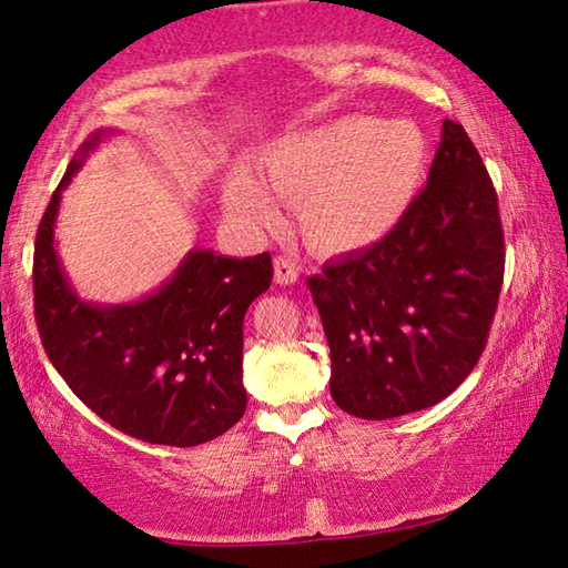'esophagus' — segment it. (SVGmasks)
<instances>
[{
  "mask_svg": "<svg viewBox=\"0 0 568 568\" xmlns=\"http://www.w3.org/2000/svg\"><path fill=\"white\" fill-rule=\"evenodd\" d=\"M297 271H301V267H297V263L293 261V257H287V255H277L275 257V283L277 285L295 283L297 281Z\"/></svg>",
  "mask_w": 568,
  "mask_h": 568,
  "instance_id": "esophagus-1",
  "label": "esophagus"
}]
</instances>
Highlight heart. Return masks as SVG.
<instances>
[{
	"mask_svg": "<svg viewBox=\"0 0 568 568\" xmlns=\"http://www.w3.org/2000/svg\"><path fill=\"white\" fill-rule=\"evenodd\" d=\"M426 138L406 120L345 114L287 134L261 160L267 187L297 203L305 237L323 250H358L396 227L426 172ZM225 207L240 223L267 230L281 210L250 172L225 182Z\"/></svg>",
	"mask_w": 568,
	"mask_h": 568,
	"instance_id": "obj_1",
	"label": "heart"
}]
</instances>
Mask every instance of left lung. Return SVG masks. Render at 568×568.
Returning a JSON list of instances; mask_svg holds the SVG:
<instances>
[{
	"instance_id": "8db88e82",
	"label": "left lung",
	"mask_w": 568,
	"mask_h": 568,
	"mask_svg": "<svg viewBox=\"0 0 568 568\" xmlns=\"http://www.w3.org/2000/svg\"><path fill=\"white\" fill-rule=\"evenodd\" d=\"M498 197L446 120L428 182L378 243L307 277L331 345V396L365 420L436 406L486 348L504 283Z\"/></svg>"
}]
</instances>
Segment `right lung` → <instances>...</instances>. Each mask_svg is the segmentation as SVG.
Wrapping results in <instances>:
<instances>
[{"label": "right lung", "mask_w": 568, "mask_h": 568, "mask_svg": "<svg viewBox=\"0 0 568 568\" xmlns=\"http://www.w3.org/2000/svg\"><path fill=\"white\" fill-rule=\"evenodd\" d=\"M108 130L84 140L47 205L34 243V321L57 373L122 434L200 446L243 418V321L273 281L271 255L192 250L158 293L124 305L80 301L54 250L62 190Z\"/></svg>", "instance_id": "obj_1"}]
</instances>
